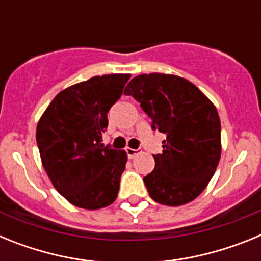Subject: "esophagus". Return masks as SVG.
<instances>
[{"mask_svg": "<svg viewBox=\"0 0 261 261\" xmlns=\"http://www.w3.org/2000/svg\"><path fill=\"white\" fill-rule=\"evenodd\" d=\"M126 154H128V158H135L136 155H138L140 154V150L138 149H132V147H128L126 149Z\"/></svg>", "mask_w": 261, "mask_h": 261, "instance_id": "esophagus-1", "label": "esophagus"}]
</instances>
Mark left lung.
<instances>
[{
    "instance_id": "8db88e82",
    "label": "left lung",
    "mask_w": 261,
    "mask_h": 261,
    "mask_svg": "<svg viewBox=\"0 0 261 261\" xmlns=\"http://www.w3.org/2000/svg\"><path fill=\"white\" fill-rule=\"evenodd\" d=\"M125 95L141 103L151 126L165 133L162 154L144 177L154 201L180 206L195 200L213 177L221 158V121L216 106L186 78L163 73L140 74Z\"/></svg>"
}]
</instances>
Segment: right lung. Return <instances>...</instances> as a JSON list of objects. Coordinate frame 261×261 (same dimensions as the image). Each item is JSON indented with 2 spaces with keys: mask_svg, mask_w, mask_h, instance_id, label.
<instances>
[{
  "mask_svg": "<svg viewBox=\"0 0 261 261\" xmlns=\"http://www.w3.org/2000/svg\"><path fill=\"white\" fill-rule=\"evenodd\" d=\"M130 74L96 75L55 96L36 126L41 163L50 183L70 204L96 211L116 200L125 150L100 144L107 114Z\"/></svg>",
  "mask_w": 261,
  "mask_h": 261,
  "instance_id": "obj_1",
  "label": "right lung"
}]
</instances>
